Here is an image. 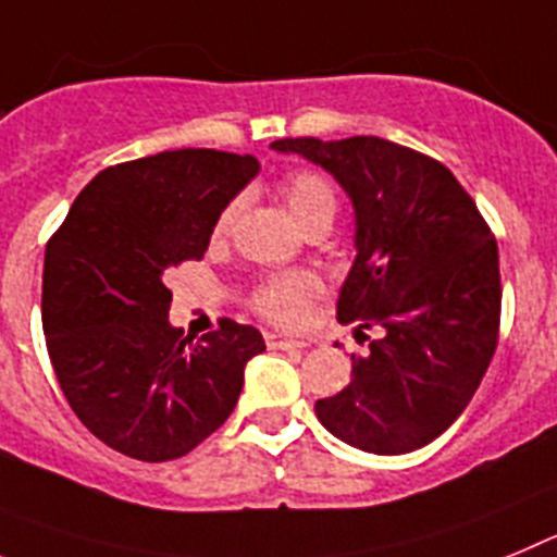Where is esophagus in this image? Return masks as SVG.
Listing matches in <instances>:
<instances>
[{
    "mask_svg": "<svg viewBox=\"0 0 557 557\" xmlns=\"http://www.w3.org/2000/svg\"><path fill=\"white\" fill-rule=\"evenodd\" d=\"M267 344H269V349H302V347H308L302 338H290V335H283V333H267Z\"/></svg>",
    "mask_w": 557,
    "mask_h": 557,
    "instance_id": "1",
    "label": "esophagus"
}]
</instances>
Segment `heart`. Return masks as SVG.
<instances>
[{"label":"heart","mask_w":557,"mask_h":557,"mask_svg":"<svg viewBox=\"0 0 557 557\" xmlns=\"http://www.w3.org/2000/svg\"><path fill=\"white\" fill-rule=\"evenodd\" d=\"M283 202L288 208V213L294 216V222L302 230L313 227V224L330 222L333 224L335 208H338V199H335L333 185L324 174L319 172H294L290 177H285L283 188ZM235 205H227L222 210V216L213 224V238H224L233 224ZM319 294V280L308 272H294V274H280V277L267 280L255 290V308L260 313L272 319V322L290 324L297 322L302 315L305 305Z\"/></svg>","instance_id":"1"}]
</instances>
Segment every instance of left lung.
<instances>
[{
    "label": "left lung",
    "instance_id": "left-lung-1",
    "mask_svg": "<svg viewBox=\"0 0 557 557\" xmlns=\"http://www.w3.org/2000/svg\"><path fill=\"white\" fill-rule=\"evenodd\" d=\"M333 174L355 210V260L338 294V322L355 338L352 380L315 403V419L349 447L405 455L463 413L497 349L499 255L478 205L447 166L374 135L344 141L283 138Z\"/></svg>",
    "mask_w": 557,
    "mask_h": 557
}]
</instances>
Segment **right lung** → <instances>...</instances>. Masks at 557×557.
Masks as SVG:
<instances>
[{
    "mask_svg": "<svg viewBox=\"0 0 557 557\" xmlns=\"http://www.w3.org/2000/svg\"><path fill=\"white\" fill-rule=\"evenodd\" d=\"M260 172L252 154L177 149L99 172L44 258V335L79 422L129 458L174 460L216 433L267 349L222 319L185 338L169 322V269L208 252L222 210Z\"/></svg>",
    "mask_w": 557,
    "mask_h": 557,
    "instance_id": "add662e5",
    "label": "right lung"
}]
</instances>
